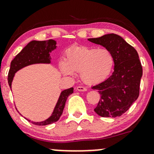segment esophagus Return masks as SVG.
Segmentation results:
<instances>
[{"mask_svg": "<svg viewBox=\"0 0 154 154\" xmlns=\"http://www.w3.org/2000/svg\"><path fill=\"white\" fill-rule=\"evenodd\" d=\"M77 90L79 91H86V88H85V87L83 86H78L77 87Z\"/></svg>", "mask_w": 154, "mask_h": 154, "instance_id": "esophagus-1", "label": "esophagus"}]
</instances>
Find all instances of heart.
I'll list each match as a JSON object with an SVG mask.
<instances>
[{
  "label": "heart",
  "mask_w": 154,
  "mask_h": 154,
  "mask_svg": "<svg viewBox=\"0 0 154 154\" xmlns=\"http://www.w3.org/2000/svg\"><path fill=\"white\" fill-rule=\"evenodd\" d=\"M114 58L107 48L74 46L68 50L66 59L60 61V69L65 76L80 72L82 81L87 85L103 82L111 73Z\"/></svg>",
  "instance_id": "heart-1"
}]
</instances>
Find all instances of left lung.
<instances>
[{
	"label": "left lung",
	"instance_id": "1",
	"mask_svg": "<svg viewBox=\"0 0 154 154\" xmlns=\"http://www.w3.org/2000/svg\"><path fill=\"white\" fill-rule=\"evenodd\" d=\"M111 51L114 71L102 83L93 86L101 95L94 112L101 117L121 116L137 100L139 94L142 67L139 54L120 35L115 33L88 38Z\"/></svg>",
	"mask_w": 154,
	"mask_h": 154
}]
</instances>
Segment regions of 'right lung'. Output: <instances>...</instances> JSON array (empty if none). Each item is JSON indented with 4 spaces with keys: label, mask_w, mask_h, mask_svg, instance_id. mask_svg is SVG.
<instances>
[{
    "label": "right lung",
    "mask_w": 154,
    "mask_h": 154,
    "mask_svg": "<svg viewBox=\"0 0 154 154\" xmlns=\"http://www.w3.org/2000/svg\"><path fill=\"white\" fill-rule=\"evenodd\" d=\"M57 42L55 40L49 39L46 41H31L25 46L19 54L15 56L12 60L10 68L8 74V83L10 88H12V83L15 73L21 68L33 64H51V53L57 48ZM74 92V88L65 89L60 93L51 116L42 122H29L35 125L45 126L57 122L63 114L66 100L68 97Z\"/></svg>",
    "instance_id": "add662e5"
}]
</instances>
